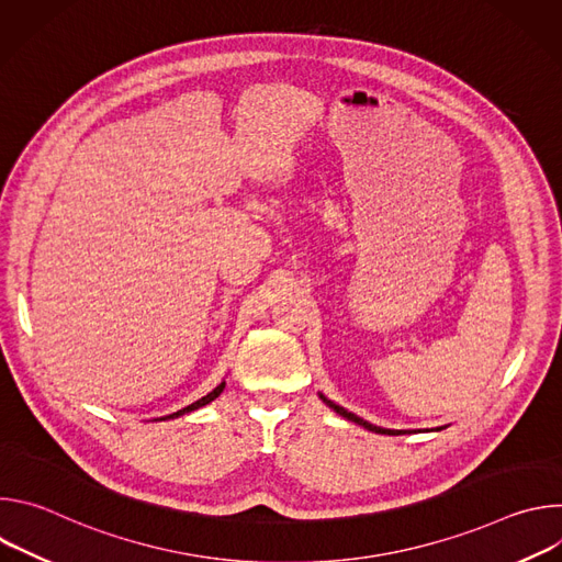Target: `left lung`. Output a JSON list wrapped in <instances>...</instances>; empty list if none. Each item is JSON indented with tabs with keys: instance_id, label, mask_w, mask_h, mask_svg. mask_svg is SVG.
I'll return each mask as SVG.
<instances>
[{
	"instance_id": "8db88e82",
	"label": "left lung",
	"mask_w": 562,
	"mask_h": 562,
	"mask_svg": "<svg viewBox=\"0 0 562 562\" xmlns=\"http://www.w3.org/2000/svg\"><path fill=\"white\" fill-rule=\"evenodd\" d=\"M319 397H323V403H325L327 407H331L336 414H340L342 418H347V420H351V423H356V425H360V427H364V429H369V431H373V434H386V436H400V434H405V431H397V429H382V427H375V425H371V423H367V420L358 418L356 414L347 412L345 407H340V405L331 403V400H327L323 393H319Z\"/></svg>"
}]
</instances>
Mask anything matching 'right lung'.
<instances>
[{"label":"right lung","mask_w":562,"mask_h":562,"mask_svg":"<svg viewBox=\"0 0 562 562\" xmlns=\"http://www.w3.org/2000/svg\"><path fill=\"white\" fill-rule=\"evenodd\" d=\"M224 391V382H220L211 393H206L204 397H200V400H195L193 405H189V407H184V409H180V412H176V414H171V416H165V418H159V420H171V418H178V416H184V414H191V412H195V409H200V407H204V405H209V403H213V400L220 395Z\"/></svg>","instance_id":"right-lung-1"}]
</instances>
